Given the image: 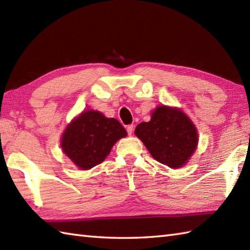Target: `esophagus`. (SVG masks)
Segmentation results:
<instances>
[{
    "label": "esophagus",
    "mask_w": 250,
    "mask_h": 250,
    "mask_svg": "<svg viewBox=\"0 0 250 250\" xmlns=\"http://www.w3.org/2000/svg\"><path fill=\"white\" fill-rule=\"evenodd\" d=\"M133 130H134V125H129L128 126H126V131H128V134L131 135L132 133H133Z\"/></svg>",
    "instance_id": "esophagus-1"
}]
</instances>
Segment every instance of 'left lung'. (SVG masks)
<instances>
[{"label": "left lung", "mask_w": 250, "mask_h": 250, "mask_svg": "<svg viewBox=\"0 0 250 250\" xmlns=\"http://www.w3.org/2000/svg\"><path fill=\"white\" fill-rule=\"evenodd\" d=\"M135 135L144 143L150 155L168 167H182L198 146L196 128L182 110L159 106L148 122H142Z\"/></svg>", "instance_id": "obj_1"}]
</instances>
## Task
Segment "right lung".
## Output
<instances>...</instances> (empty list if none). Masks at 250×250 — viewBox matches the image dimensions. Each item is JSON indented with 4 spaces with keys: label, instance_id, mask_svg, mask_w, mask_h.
<instances>
[{
    "label": "right lung",
    "instance_id": "right-lung-1",
    "mask_svg": "<svg viewBox=\"0 0 250 250\" xmlns=\"http://www.w3.org/2000/svg\"><path fill=\"white\" fill-rule=\"evenodd\" d=\"M126 131L115 118L97 110H86L66 126L62 135L63 152L81 169H90L105 160L115 143Z\"/></svg>",
    "mask_w": 250,
    "mask_h": 250
}]
</instances>
